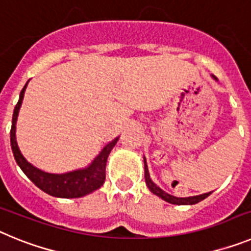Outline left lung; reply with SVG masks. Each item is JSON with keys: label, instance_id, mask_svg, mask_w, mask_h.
Here are the masks:
<instances>
[{"label": "left lung", "instance_id": "8db88e82", "mask_svg": "<svg viewBox=\"0 0 251 251\" xmlns=\"http://www.w3.org/2000/svg\"><path fill=\"white\" fill-rule=\"evenodd\" d=\"M145 179H146V185L148 186V188L151 190V192H153L154 195L159 196L161 199H163L165 201H167V202L174 203V205H194V203L200 202V201H202L203 199H206V197L211 195V192H208V194L199 195V196L175 197V196H172V195L166 194L163 190H161V188H159L156 183H153V181L151 179L150 174H148L147 163H146V158H145Z\"/></svg>", "mask_w": 251, "mask_h": 251}]
</instances>
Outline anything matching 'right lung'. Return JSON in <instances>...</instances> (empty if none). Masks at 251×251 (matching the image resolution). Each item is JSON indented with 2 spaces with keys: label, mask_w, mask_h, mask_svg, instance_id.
I'll use <instances>...</instances> for the list:
<instances>
[{
  "label": "right lung",
  "mask_w": 251,
  "mask_h": 251,
  "mask_svg": "<svg viewBox=\"0 0 251 251\" xmlns=\"http://www.w3.org/2000/svg\"><path fill=\"white\" fill-rule=\"evenodd\" d=\"M26 86H27V84L24 86V89L20 93V99L17 101L16 106H15V110H13L12 126H11L10 132L11 148H12L13 156H15L17 165L24 171V174L40 190H43L44 192L51 195V196L61 197V199H76V197L85 196V195L90 194V192L101 187L104 181H105L106 159H108V156H109L112 148L118 142V138L113 139L110 143H108L88 168L77 170L74 171V172H68V174L63 175H54L44 172V171L39 170V168L34 167L31 163H28L25 159V157L22 156L19 147H17L15 132H16L17 115H19L20 106H21L22 99H24Z\"/></svg>",
  "instance_id": "1"
}]
</instances>
